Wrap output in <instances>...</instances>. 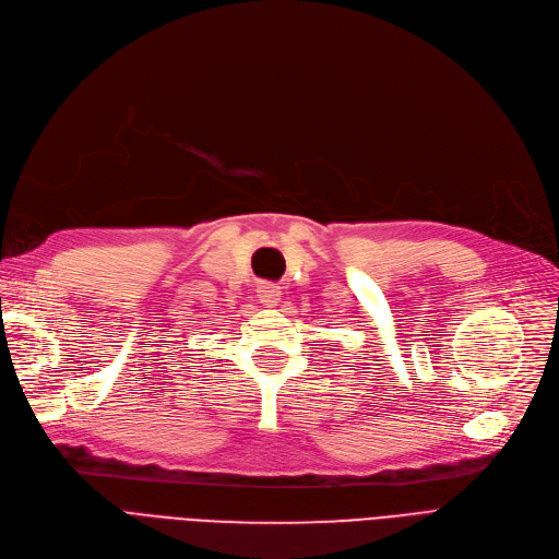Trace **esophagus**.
I'll return each mask as SVG.
<instances>
[{
    "instance_id": "34e87169",
    "label": "esophagus",
    "mask_w": 559,
    "mask_h": 559,
    "mask_svg": "<svg viewBox=\"0 0 559 559\" xmlns=\"http://www.w3.org/2000/svg\"><path fill=\"white\" fill-rule=\"evenodd\" d=\"M257 294H259V300L265 307H275L282 300V292H280V286H275V284H261L257 288Z\"/></svg>"
}]
</instances>
